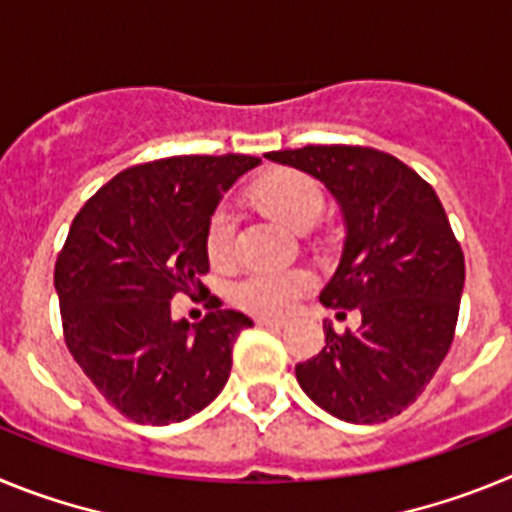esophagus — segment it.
Here are the masks:
<instances>
[{
  "mask_svg": "<svg viewBox=\"0 0 512 512\" xmlns=\"http://www.w3.org/2000/svg\"><path fill=\"white\" fill-rule=\"evenodd\" d=\"M256 323L266 325V328H284V325H287V320H282V318H256Z\"/></svg>",
  "mask_w": 512,
  "mask_h": 512,
  "instance_id": "esophagus-1",
  "label": "esophagus"
}]
</instances>
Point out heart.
<instances>
[{
    "instance_id": "1",
    "label": "heart",
    "mask_w": 512,
    "mask_h": 512,
    "mask_svg": "<svg viewBox=\"0 0 512 512\" xmlns=\"http://www.w3.org/2000/svg\"><path fill=\"white\" fill-rule=\"evenodd\" d=\"M256 200L292 228L315 223L323 210L318 182L300 171H271L256 184ZM235 251V215L220 205L207 225V256L215 266L230 264ZM312 287L305 269H251L233 284V300L256 315H282Z\"/></svg>"
}]
</instances>
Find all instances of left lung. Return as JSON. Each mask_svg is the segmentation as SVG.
<instances>
[{
    "instance_id": "left-lung-1",
    "label": "left lung",
    "mask_w": 512,
    "mask_h": 512,
    "mask_svg": "<svg viewBox=\"0 0 512 512\" xmlns=\"http://www.w3.org/2000/svg\"><path fill=\"white\" fill-rule=\"evenodd\" d=\"M325 184L343 215V253L320 292L325 307L359 310L356 333L325 320V346L295 366L318 408L346 423H382L418 400L454 341L464 253L438 194L390 153L361 146L271 151Z\"/></svg>"
}]
</instances>
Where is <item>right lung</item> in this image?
<instances>
[{
  "mask_svg": "<svg viewBox=\"0 0 512 512\" xmlns=\"http://www.w3.org/2000/svg\"><path fill=\"white\" fill-rule=\"evenodd\" d=\"M261 158L171 156L125 169L71 223L58 253L63 336L104 400L143 425L182 423L223 392L233 343L253 320L207 295L200 323L171 318L179 292H205L207 225Z\"/></svg>",
  "mask_w": 512,
  "mask_h": 512,
  "instance_id": "right-lung-1",
  "label": "right lung"
}]
</instances>
